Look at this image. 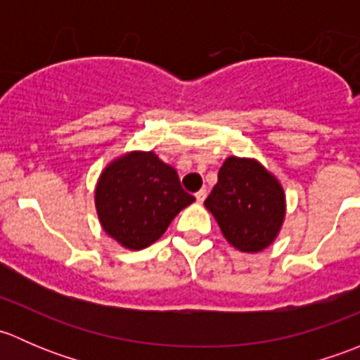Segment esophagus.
<instances>
[{"instance_id": "34e87169", "label": "esophagus", "mask_w": 360, "mask_h": 360, "mask_svg": "<svg viewBox=\"0 0 360 360\" xmlns=\"http://www.w3.org/2000/svg\"><path fill=\"white\" fill-rule=\"evenodd\" d=\"M195 198H197V202H198V203H202V202L205 200V198H207V191H205V190L197 191V193H195Z\"/></svg>"}]
</instances>
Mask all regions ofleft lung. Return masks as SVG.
<instances>
[{
	"instance_id": "1",
	"label": "left lung",
	"mask_w": 360,
	"mask_h": 360,
	"mask_svg": "<svg viewBox=\"0 0 360 360\" xmlns=\"http://www.w3.org/2000/svg\"><path fill=\"white\" fill-rule=\"evenodd\" d=\"M205 207L233 248L259 252L281 231L285 195L281 183L259 162L230 157L221 165Z\"/></svg>"
}]
</instances>
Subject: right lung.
Listing matches in <instances>:
<instances>
[{"label":"right lung","mask_w":360,"mask_h":360,"mask_svg":"<svg viewBox=\"0 0 360 360\" xmlns=\"http://www.w3.org/2000/svg\"><path fill=\"white\" fill-rule=\"evenodd\" d=\"M193 202L176 170L153 151H132L116 158L96 186V209L104 231L132 250L157 242L170 221Z\"/></svg>","instance_id":"add662e5"}]
</instances>
